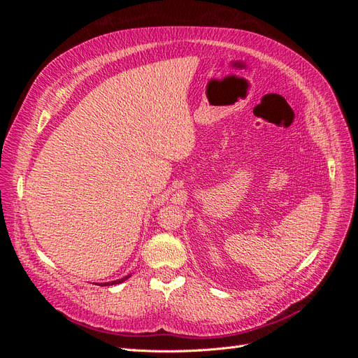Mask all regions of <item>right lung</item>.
Listing matches in <instances>:
<instances>
[{
  "instance_id": "1",
  "label": "right lung",
  "mask_w": 358,
  "mask_h": 358,
  "mask_svg": "<svg viewBox=\"0 0 358 358\" xmlns=\"http://www.w3.org/2000/svg\"><path fill=\"white\" fill-rule=\"evenodd\" d=\"M127 278H129V275L128 276H125V278H122V279H117V280H112V282H106V284H103V285H115V284H119V282H122V280H125ZM100 285V284H99Z\"/></svg>"
}]
</instances>
